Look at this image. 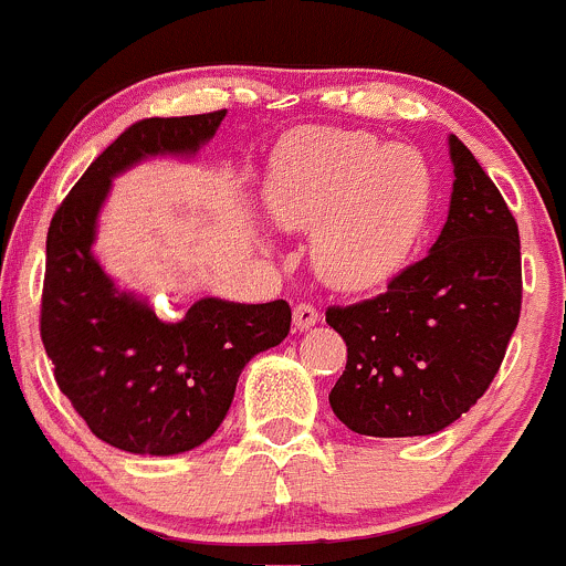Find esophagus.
<instances>
[{"mask_svg":"<svg viewBox=\"0 0 566 566\" xmlns=\"http://www.w3.org/2000/svg\"><path fill=\"white\" fill-rule=\"evenodd\" d=\"M318 311L313 305H296L294 307V329H300V332H305V329H311V326H316L318 324Z\"/></svg>","mask_w":566,"mask_h":566,"instance_id":"esophagus-1","label":"esophagus"}]
</instances>
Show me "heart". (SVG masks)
<instances>
[{
  "label": "heart",
  "mask_w": 566,
  "mask_h": 566,
  "mask_svg": "<svg viewBox=\"0 0 566 566\" xmlns=\"http://www.w3.org/2000/svg\"><path fill=\"white\" fill-rule=\"evenodd\" d=\"M433 198L419 149L340 127L291 133L264 203L281 229L313 231V266L337 289H373L409 261Z\"/></svg>",
  "instance_id": "1"
}]
</instances>
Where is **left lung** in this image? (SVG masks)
Segmentation results:
<instances>
[{"label": "left lung", "mask_w": 566, "mask_h": 566, "mask_svg": "<svg viewBox=\"0 0 566 566\" xmlns=\"http://www.w3.org/2000/svg\"><path fill=\"white\" fill-rule=\"evenodd\" d=\"M450 214L428 255L384 294L326 311L348 346L329 406L359 436L450 428L491 387L521 318L515 218L458 136H450Z\"/></svg>", "instance_id": "1"}]
</instances>
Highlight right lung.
Listing matches in <instances>:
<instances>
[{
  "instance_id": "add662e5",
  "label": "right lung",
  "mask_w": 566,
  "mask_h": 566,
  "mask_svg": "<svg viewBox=\"0 0 566 566\" xmlns=\"http://www.w3.org/2000/svg\"><path fill=\"white\" fill-rule=\"evenodd\" d=\"M223 116H153L127 127L75 182L45 240L40 335L56 384L97 439L133 455L201 447L229 413L244 365L291 329L283 300L201 296L166 322L147 296L119 289L92 250L114 177L149 157H196Z\"/></svg>"
}]
</instances>
